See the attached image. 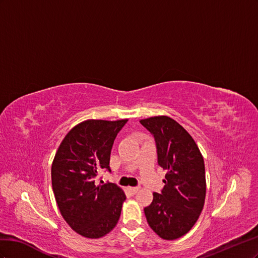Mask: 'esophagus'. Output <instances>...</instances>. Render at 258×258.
<instances>
[{"instance_id": "34e87169", "label": "esophagus", "mask_w": 258, "mask_h": 258, "mask_svg": "<svg viewBox=\"0 0 258 258\" xmlns=\"http://www.w3.org/2000/svg\"><path fill=\"white\" fill-rule=\"evenodd\" d=\"M138 190H139L138 187H127V191H128L130 195H135V194H137Z\"/></svg>"}]
</instances>
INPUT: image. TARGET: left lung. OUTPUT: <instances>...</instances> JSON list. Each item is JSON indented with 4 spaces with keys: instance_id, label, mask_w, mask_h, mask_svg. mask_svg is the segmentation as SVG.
Here are the masks:
<instances>
[{
    "instance_id": "left-lung-1",
    "label": "left lung",
    "mask_w": 258,
    "mask_h": 258,
    "mask_svg": "<svg viewBox=\"0 0 258 258\" xmlns=\"http://www.w3.org/2000/svg\"><path fill=\"white\" fill-rule=\"evenodd\" d=\"M141 123L154 136L158 163L166 171L164 188L153 192L144 209L147 222L160 238L178 239L194 227L204 207V160L194 138L172 117L151 116Z\"/></svg>"
}]
</instances>
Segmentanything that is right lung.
Wrapping results in <instances>:
<instances>
[{
	"mask_svg": "<svg viewBox=\"0 0 258 258\" xmlns=\"http://www.w3.org/2000/svg\"><path fill=\"white\" fill-rule=\"evenodd\" d=\"M127 119L86 120L69 131L51 164V186L60 214L82 237L98 239L119 222L124 191L115 183L97 185L101 171L110 172V153Z\"/></svg>",
	"mask_w": 258,
	"mask_h": 258,
	"instance_id": "1",
	"label": "right lung"
}]
</instances>
